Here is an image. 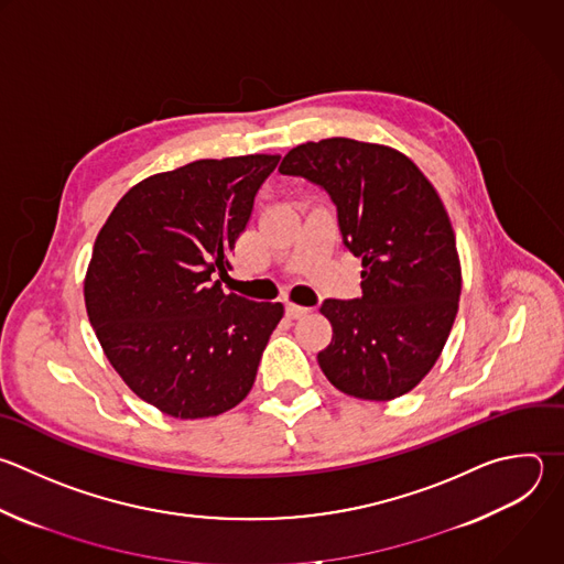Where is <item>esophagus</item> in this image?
<instances>
[{
    "instance_id": "obj_1",
    "label": "esophagus",
    "mask_w": 564,
    "mask_h": 564,
    "mask_svg": "<svg viewBox=\"0 0 564 564\" xmlns=\"http://www.w3.org/2000/svg\"><path fill=\"white\" fill-rule=\"evenodd\" d=\"M310 310L307 307H301V305H296V303H288L285 305V314L290 316V318H301V316H305Z\"/></svg>"
}]
</instances>
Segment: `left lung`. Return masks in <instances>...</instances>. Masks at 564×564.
Wrapping results in <instances>:
<instances>
[{"instance_id":"1","label":"left lung","mask_w":564,"mask_h":564,"mask_svg":"<svg viewBox=\"0 0 564 564\" xmlns=\"http://www.w3.org/2000/svg\"><path fill=\"white\" fill-rule=\"evenodd\" d=\"M281 174L329 193L362 296L327 299L332 340L318 351L327 381L360 401L412 392L438 360L463 288L456 235L430 178L397 148L347 137L292 148Z\"/></svg>"}]
</instances>
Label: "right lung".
I'll return each mask as SVG.
<instances>
[{
	"instance_id": "right-lung-1",
	"label": "right lung",
	"mask_w": 564,
	"mask_h": 564,
	"mask_svg": "<svg viewBox=\"0 0 564 564\" xmlns=\"http://www.w3.org/2000/svg\"><path fill=\"white\" fill-rule=\"evenodd\" d=\"M279 159H199L152 174L95 239L84 279L90 325L123 383L165 416H219L254 386L283 305L226 294L213 274L230 268Z\"/></svg>"
}]
</instances>
